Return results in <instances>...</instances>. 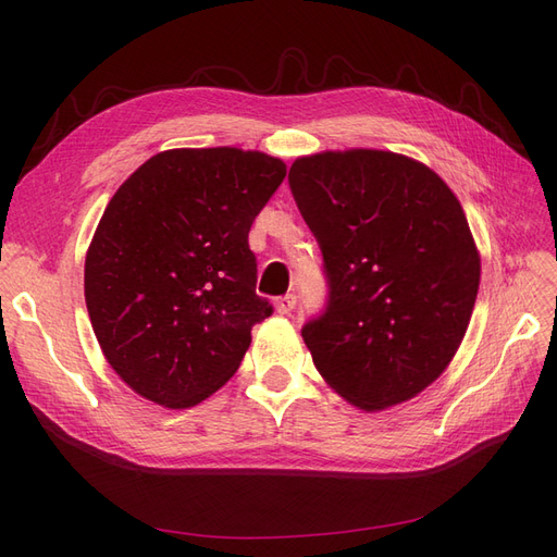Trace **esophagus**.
Returning <instances> with one entry per match:
<instances>
[{
	"instance_id": "34e87169",
	"label": "esophagus",
	"mask_w": 557,
	"mask_h": 557,
	"mask_svg": "<svg viewBox=\"0 0 557 557\" xmlns=\"http://www.w3.org/2000/svg\"><path fill=\"white\" fill-rule=\"evenodd\" d=\"M274 305H276V311L285 315V313H290V311L295 309L297 297H295V295H285V297H278V299L274 301Z\"/></svg>"
}]
</instances>
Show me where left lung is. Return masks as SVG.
<instances>
[{
    "label": "left lung",
    "instance_id": "obj_1",
    "mask_svg": "<svg viewBox=\"0 0 557 557\" xmlns=\"http://www.w3.org/2000/svg\"><path fill=\"white\" fill-rule=\"evenodd\" d=\"M288 181L330 285L301 330L320 376L362 411L423 393L458 352L481 281L458 197L428 164L374 148L297 158Z\"/></svg>",
    "mask_w": 557,
    "mask_h": 557
}]
</instances>
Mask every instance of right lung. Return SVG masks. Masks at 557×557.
I'll list each match as a JSON object with an SVG mask.
<instances>
[{
  "instance_id": "1",
  "label": "right lung",
  "mask_w": 557,
  "mask_h": 557,
  "mask_svg": "<svg viewBox=\"0 0 557 557\" xmlns=\"http://www.w3.org/2000/svg\"><path fill=\"white\" fill-rule=\"evenodd\" d=\"M283 178L260 150L172 148L115 190L86 252V307L134 393L188 409L237 372L272 315L248 232Z\"/></svg>"
}]
</instances>
